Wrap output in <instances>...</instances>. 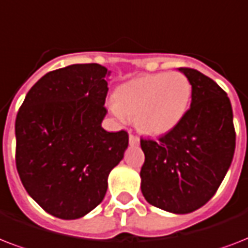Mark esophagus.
I'll use <instances>...</instances> for the list:
<instances>
[{
  "label": "esophagus",
  "instance_id": "esophagus-1",
  "mask_svg": "<svg viewBox=\"0 0 248 248\" xmlns=\"http://www.w3.org/2000/svg\"><path fill=\"white\" fill-rule=\"evenodd\" d=\"M128 141H130V145H139L140 140L138 136L132 135V134H130V136H128Z\"/></svg>",
  "mask_w": 248,
  "mask_h": 248
}]
</instances>
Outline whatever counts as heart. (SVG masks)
<instances>
[{
  "mask_svg": "<svg viewBox=\"0 0 248 248\" xmlns=\"http://www.w3.org/2000/svg\"><path fill=\"white\" fill-rule=\"evenodd\" d=\"M192 93V83L180 72L144 75L118 86L110 108L120 121L135 118L144 134L162 135L183 121Z\"/></svg>",
  "mask_w": 248,
  "mask_h": 248,
  "instance_id": "b5f03b06",
  "label": "heart"
}]
</instances>
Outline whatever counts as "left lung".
I'll use <instances>...</instances> for the list:
<instances>
[{"mask_svg": "<svg viewBox=\"0 0 248 248\" xmlns=\"http://www.w3.org/2000/svg\"><path fill=\"white\" fill-rule=\"evenodd\" d=\"M179 71L192 83V103L180 124L158 140L141 139L144 198L172 214H189L211 200L235 149L233 110L227 93L190 68Z\"/></svg>", "mask_w": 248, "mask_h": 248, "instance_id": "8db88e82", "label": "left lung"}]
</instances>
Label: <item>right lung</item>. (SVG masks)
Wrapping results in <instances>:
<instances>
[{
  "label": "right lung",
  "mask_w": 248,
  "mask_h": 248,
  "mask_svg": "<svg viewBox=\"0 0 248 248\" xmlns=\"http://www.w3.org/2000/svg\"><path fill=\"white\" fill-rule=\"evenodd\" d=\"M109 76L96 63L48 72L17 112L20 180L29 196L59 219H79L104 200L109 173L128 147L127 132L101 127Z\"/></svg>",
  "instance_id": "obj_1"
}]
</instances>
